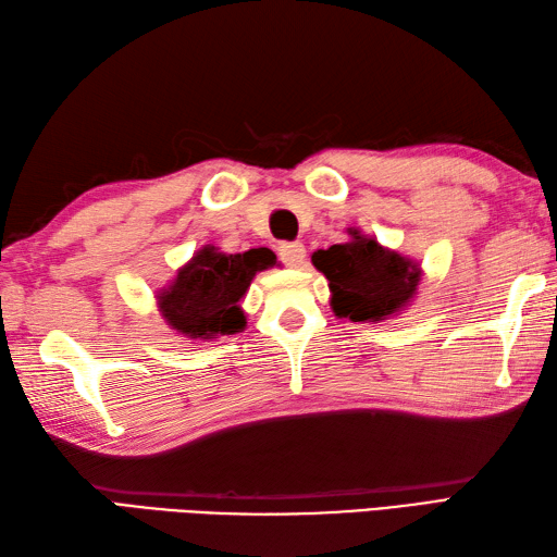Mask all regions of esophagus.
I'll return each instance as SVG.
<instances>
[{"label": "esophagus", "mask_w": 557, "mask_h": 557, "mask_svg": "<svg viewBox=\"0 0 557 557\" xmlns=\"http://www.w3.org/2000/svg\"><path fill=\"white\" fill-rule=\"evenodd\" d=\"M280 258L289 268H304L306 263V246L301 242H285L280 244Z\"/></svg>", "instance_id": "obj_1"}]
</instances>
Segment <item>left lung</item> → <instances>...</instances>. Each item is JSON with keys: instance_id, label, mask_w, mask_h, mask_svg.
Segmentation results:
<instances>
[{"instance_id": "obj_1", "label": "left lung", "mask_w": 557, "mask_h": 557, "mask_svg": "<svg viewBox=\"0 0 557 557\" xmlns=\"http://www.w3.org/2000/svg\"><path fill=\"white\" fill-rule=\"evenodd\" d=\"M351 239L311 256L330 285L335 315L354 323L385 321L399 313L417 294L421 268L411 258L377 244L373 236L349 230Z\"/></svg>"}]
</instances>
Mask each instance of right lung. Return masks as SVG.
Returning a JSON list of instances; mask_svg holds the SVG:
<instances>
[{
    "label": "right lung",
    "mask_w": 557,
    "mask_h": 557,
    "mask_svg": "<svg viewBox=\"0 0 557 557\" xmlns=\"http://www.w3.org/2000/svg\"><path fill=\"white\" fill-rule=\"evenodd\" d=\"M277 265L270 248L244 253H222L218 246H203L176 277L158 294V309L176 333L188 339L234 335L246 327L242 299L256 272Z\"/></svg>",
    "instance_id": "right-lung-1"
}]
</instances>
